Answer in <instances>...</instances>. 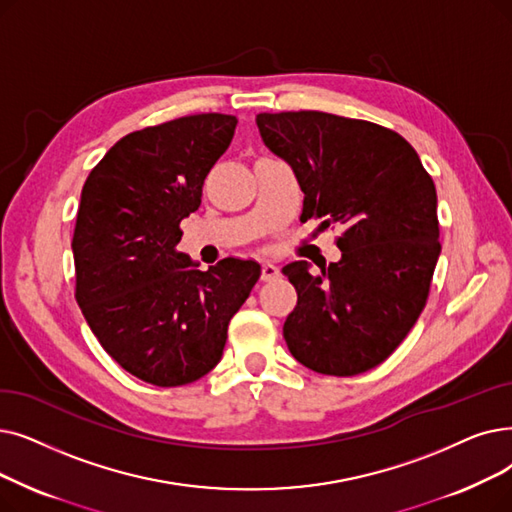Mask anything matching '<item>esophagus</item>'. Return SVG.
Segmentation results:
<instances>
[{
    "label": "esophagus",
    "mask_w": 512,
    "mask_h": 512,
    "mask_svg": "<svg viewBox=\"0 0 512 512\" xmlns=\"http://www.w3.org/2000/svg\"><path fill=\"white\" fill-rule=\"evenodd\" d=\"M278 276H280V268H276L274 263L265 261V263L261 265V280H263V282H272V280H276Z\"/></svg>",
    "instance_id": "obj_1"
}]
</instances>
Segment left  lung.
Wrapping results in <instances>:
<instances>
[{
    "label": "left lung",
    "mask_w": 512,
    "mask_h": 512,
    "mask_svg": "<svg viewBox=\"0 0 512 512\" xmlns=\"http://www.w3.org/2000/svg\"><path fill=\"white\" fill-rule=\"evenodd\" d=\"M261 140L291 165L303 215L339 226L341 259L311 274L282 268L297 288L284 339L309 370L353 376L385 362L427 303L441 253L437 192L399 133L320 110L261 113Z\"/></svg>",
    "instance_id": "8db88e82"
}]
</instances>
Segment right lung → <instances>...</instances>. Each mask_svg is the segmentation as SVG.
<instances>
[{
    "label": "right lung",
    "instance_id": "1",
    "mask_svg": "<svg viewBox=\"0 0 512 512\" xmlns=\"http://www.w3.org/2000/svg\"><path fill=\"white\" fill-rule=\"evenodd\" d=\"M232 115H192L121 138L81 190L73 257L77 301L104 351L129 374L180 387L211 372L261 265L198 270L177 253L180 224L234 138Z\"/></svg>",
    "mask_w": 512,
    "mask_h": 512
}]
</instances>
